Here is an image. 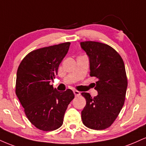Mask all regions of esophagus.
<instances>
[{
    "instance_id": "34e87169",
    "label": "esophagus",
    "mask_w": 146,
    "mask_h": 146,
    "mask_svg": "<svg viewBox=\"0 0 146 146\" xmlns=\"http://www.w3.org/2000/svg\"><path fill=\"white\" fill-rule=\"evenodd\" d=\"M73 93H74V95L75 96H79V95H80V93L78 91V90H73Z\"/></svg>"
}]
</instances>
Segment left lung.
<instances>
[{"label": "left lung", "mask_w": 146, "mask_h": 146, "mask_svg": "<svg viewBox=\"0 0 146 146\" xmlns=\"http://www.w3.org/2000/svg\"><path fill=\"white\" fill-rule=\"evenodd\" d=\"M80 45L89 58L90 76L98 79L94 86L98 93L94 98L81 93L86 102L82 119L87 128L104 130L113 124L124 104L128 86L124 62L108 44L85 41Z\"/></svg>", "instance_id": "left-lung-1"}]
</instances>
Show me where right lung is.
I'll list each match as a JSON object with an SVG mask.
<instances>
[{"instance_id":"obj_1","label":"right lung","mask_w":146,"mask_h":146,"mask_svg":"<svg viewBox=\"0 0 146 146\" xmlns=\"http://www.w3.org/2000/svg\"><path fill=\"white\" fill-rule=\"evenodd\" d=\"M69 42L34 50L18 68L16 94L29 121L42 131H52L63 123L64 116L75 95L71 89L60 92L50 84L58 75Z\"/></svg>"}]
</instances>
